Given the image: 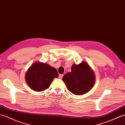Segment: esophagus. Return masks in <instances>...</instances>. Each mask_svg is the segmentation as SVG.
I'll use <instances>...</instances> for the list:
<instances>
[{"mask_svg": "<svg viewBox=\"0 0 125 125\" xmlns=\"http://www.w3.org/2000/svg\"><path fill=\"white\" fill-rule=\"evenodd\" d=\"M63 76V75H62V74H60V75H59V76H58V77H59L60 79H62V77Z\"/></svg>", "mask_w": 125, "mask_h": 125, "instance_id": "1", "label": "esophagus"}]
</instances>
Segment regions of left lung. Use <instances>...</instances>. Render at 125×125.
I'll return each instance as SVG.
<instances>
[{
  "label": "left lung",
  "mask_w": 125,
  "mask_h": 125,
  "mask_svg": "<svg viewBox=\"0 0 125 125\" xmlns=\"http://www.w3.org/2000/svg\"><path fill=\"white\" fill-rule=\"evenodd\" d=\"M71 71L66 73L62 80L69 91L76 95L88 92L94 86L95 77L94 71L85 62L71 67Z\"/></svg>",
  "instance_id": "left-lung-1"
}]
</instances>
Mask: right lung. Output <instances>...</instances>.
Masks as SVG:
<instances>
[{"mask_svg":"<svg viewBox=\"0 0 125 125\" xmlns=\"http://www.w3.org/2000/svg\"><path fill=\"white\" fill-rule=\"evenodd\" d=\"M58 77L57 71L46 63L37 62L29 68L25 78L28 86L35 91L40 92L48 88L53 79Z\"/></svg>","mask_w":125,"mask_h":125,"instance_id":"right-lung-1","label":"right lung"}]
</instances>
